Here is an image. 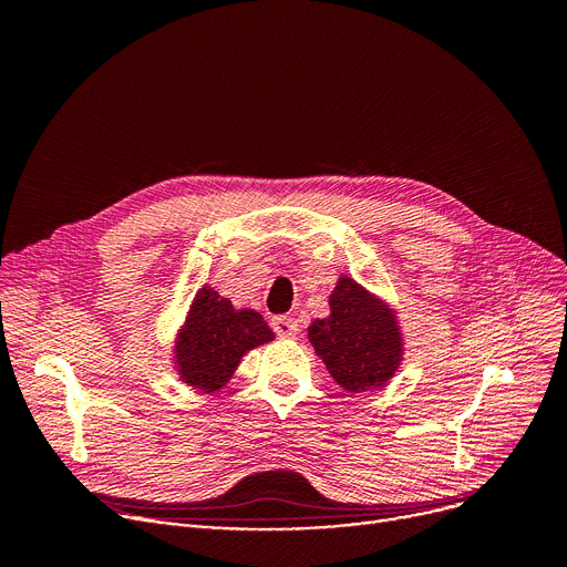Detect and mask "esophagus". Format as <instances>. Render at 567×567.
Instances as JSON below:
<instances>
[{
	"label": "esophagus",
	"mask_w": 567,
	"mask_h": 567,
	"mask_svg": "<svg viewBox=\"0 0 567 567\" xmlns=\"http://www.w3.org/2000/svg\"><path fill=\"white\" fill-rule=\"evenodd\" d=\"M270 329H274L276 336H280V338H293L299 333V322L289 315H276L274 319H270Z\"/></svg>",
	"instance_id": "34e87169"
}]
</instances>
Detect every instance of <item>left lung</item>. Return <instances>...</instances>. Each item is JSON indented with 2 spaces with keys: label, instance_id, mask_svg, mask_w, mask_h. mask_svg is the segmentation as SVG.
<instances>
[{
  "label": "left lung",
  "instance_id": "8db88e82",
  "mask_svg": "<svg viewBox=\"0 0 567 567\" xmlns=\"http://www.w3.org/2000/svg\"><path fill=\"white\" fill-rule=\"evenodd\" d=\"M308 336L333 380L350 393L386 384L401 359L393 315L350 278H340L331 317L317 319Z\"/></svg>",
  "mask_w": 567,
  "mask_h": 567
}]
</instances>
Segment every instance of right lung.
Here are the masks:
<instances>
[{"label": "right lung", "mask_w": 567, "mask_h": 567, "mask_svg": "<svg viewBox=\"0 0 567 567\" xmlns=\"http://www.w3.org/2000/svg\"><path fill=\"white\" fill-rule=\"evenodd\" d=\"M274 340L264 317L255 310H234L229 299L204 287L192 303L176 354L187 384L217 391L236 371L240 357Z\"/></svg>", "instance_id": "1"}]
</instances>
